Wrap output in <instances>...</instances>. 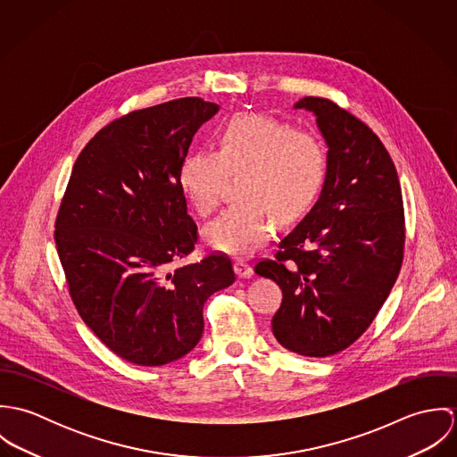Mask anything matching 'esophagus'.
Returning a JSON list of instances; mask_svg holds the SVG:
<instances>
[{
  "label": "esophagus",
  "instance_id": "1",
  "mask_svg": "<svg viewBox=\"0 0 457 457\" xmlns=\"http://www.w3.org/2000/svg\"><path fill=\"white\" fill-rule=\"evenodd\" d=\"M234 270H236L237 278H243V279H248L253 276V267L245 261L234 262Z\"/></svg>",
  "mask_w": 457,
  "mask_h": 457
}]
</instances>
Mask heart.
I'll return each mask as SVG.
<instances>
[{
  "label": "heart",
  "mask_w": 457,
  "mask_h": 457,
  "mask_svg": "<svg viewBox=\"0 0 457 457\" xmlns=\"http://www.w3.org/2000/svg\"><path fill=\"white\" fill-rule=\"evenodd\" d=\"M216 151L198 149L179 169V185L200 216L218 205L227 174L245 172L239 198L205 225L204 243L220 253L248 255L279 223L301 218L320 195L327 176L324 142L290 123L241 112L216 130Z\"/></svg>",
  "instance_id": "1"
}]
</instances>
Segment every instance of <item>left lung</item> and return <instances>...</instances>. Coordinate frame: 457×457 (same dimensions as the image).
Listing matches in <instances>:
<instances>
[{
  "mask_svg": "<svg viewBox=\"0 0 457 457\" xmlns=\"http://www.w3.org/2000/svg\"><path fill=\"white\" fill-rule=\"evenodd\" d=\"M327 144L324 188L255 272L283 292L272 334L287 350L327 357L348 348L386 303L403 262L404 211L382 140L334 102L304 96Z\"/></svg>",
  "mask_w": 457,
  "mask_h": 457,
  "instance_id": "1",
  "label": "left lung"
}]
</instances>
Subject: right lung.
Listing matches in <instances>:
<instances>
[{"mask_svg": "<svg viewBox=\"0 0 457 457\" xmlns=\"http://www.w3.org/2000/svg\"><path fill=\"white\" fill-rule=\"evenodd\" d=\"M218 111L179 98L112 121L79 154L60 205L54 239L71 301L105 346L138 366L192 352L205 301L236 281L221 253L170 270L196 243L179 169Z\"/></svg>", "mask_w": 457, "mask_h": 457, "instance_id": "add662e5", "label": "right lung"}]
</instances>
